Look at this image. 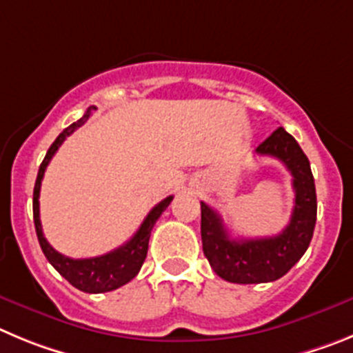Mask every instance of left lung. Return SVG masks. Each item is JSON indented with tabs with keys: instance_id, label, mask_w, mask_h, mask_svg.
<instances>
[{
	"instance_id": "8db88e82",
	"label": "left lung",
	"mask_w": 353,
	"mask_h": 353,
	"mask_svg": "<svg viewBox=\"0 0 353 353\" xmlns=\"http://www.w3.org/2000/svg\"><path fill=\"white\" fill-rule=\"evenodd\" d=\"M255 153L276 158L287 167L294 177L295 204L290 223L278 236L232 239L220 214L200 202L202 250L216 274L230 283H269L287 274L310 246L316 223L315 179L297 141L285 128H278Z\"/></svg>"
}]
</instances>
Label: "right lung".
Returning <instances> with one entry per match:
<instances>
[{"mask_svg":"<svg viewBox=\"0 0 353 353\" xmlns=\"http://www.w3.org/2000/svg\"><path fill=\"white\" fill-rule=\"evenodd\" d=\"M93 110H97V107H90L77 123H72L68 128L63 130L58 135V139L52 142L49 151H47L46 158H43L40 169H38L37 183H34L33 190V220L34 228H37L38 243L42 246L43 255L47 256L50 265H52L66 281H70L75 288H79V290L88 292V294H101V292H110L123 287V285L132 281V279L139 274L142 263H144L145 256H148L151 230H153L154 223H157V220L161 216V212L169 208V204L172 202L174 196H167V199L161 200L160 204L154 205V208L149 211V214L145 216V220L142 221L139 230L133 234L132 239H130L128 243L123 244V246L112 250V252L105 253V255L93 256V259H70V256H65L61 255V253L56 252V250L47 243V239L43 237L42 223H40V202H38L43 174H46L47 165L52 160V157L56 154L59 145H61L63 142H65V139L68 137V135H72L79 126H82L88 119H90Z\"/></svg>","mask_w":353,"mask_h":353,"instance_id":"obj_1","label":"right lung"}]
</instances>
